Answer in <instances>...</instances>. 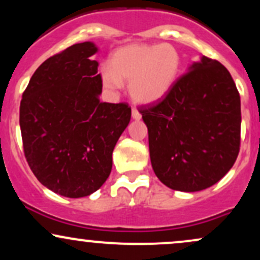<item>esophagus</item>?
I'll return each instance as SVG.
<instances>
[{"mask_svg": "<svg viewBox=\"0 0 260 260\" xmlns=\"http://www.w3.org/2000/svg\"><path fill=\"white\" fill-rule=\"evenodd\" d=\"M132 117H133V120L138 121L142 118V115H140V112L137 109H132Z\"/></svg>", "mask_w": 260, "mask_h": 260, "instance_id": "esophagus-1", "label": "esophagus"}]
</instances>
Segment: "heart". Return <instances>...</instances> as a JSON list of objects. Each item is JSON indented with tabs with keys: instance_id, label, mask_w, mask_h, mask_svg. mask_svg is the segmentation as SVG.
I'll list each match as a JSON object with an SVG mask.
<instances>
[{
	"instance_id": "1",
	"label": "heart",
	"mask_w": 260,
	"mask_h": 260,
	"mask_svg": "<svg viewBox=\"0 0 260 260\" xmlns=\"http://www.w3.org/2000/svg\"><path fill=\"white\" fill-rule=\"evenodd\" d=\"M182 56L171 44L132 43L113 51L111 59L101 64L104 88L117 92L123 82L137 104L150 105L169 94L180 77Z\"/></svg>"
}]
</instances>
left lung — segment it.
<instances>
[{"label":"left lung","mask_w":260,"mask_h":260,"mask_svg":"<svg viewBox=\"0 0 260 260\" xmlns=\"http://www.w3.org/2000/svg\"><path fill=\"white\" fill-rule=\"evenodd\" d=\"M155 175L165 186L198 192L219 182L240 151L241 100L231 74L202 56L160 103L140 109Z\"/></svg>","instance_id":"1"}]
</instances>
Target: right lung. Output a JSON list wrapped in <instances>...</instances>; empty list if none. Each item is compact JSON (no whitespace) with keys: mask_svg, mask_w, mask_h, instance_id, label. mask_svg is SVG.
Wrapping results in <instances>:
<instances>
[{"mask_svg":"<svg viewBox=\"0 0 260 260\" xmlns=\"http://www.w3.org/2000/svg\"><path fill=\"white\" fill-rule=\"evenodd\" d=\"M91 41L47 58L23 92L19 124L24 154L41 184L67 198L90 196L105 183L112 151L131 121L127 104L101 103Z\"/></svg>","mask_w":260,"mask_h":260,"instance_id":"right-lung-1","label":"right lung"}]
</instances>
